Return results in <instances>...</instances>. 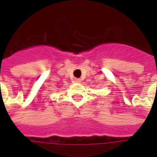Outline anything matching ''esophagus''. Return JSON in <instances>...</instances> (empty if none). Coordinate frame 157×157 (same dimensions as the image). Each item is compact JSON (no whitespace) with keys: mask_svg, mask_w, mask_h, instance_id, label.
Listing matches in <instances>:
<instances>
[{"mask_svg":"<svg viewBox=\"0 0 157 157\" xmlns=\"http://www.w3.org/2000/svg\"><path fill=\"white\" fill-rule=\"evenodd\" d=\"M74 82H76V83H79V82H82V81H81V79L75 78V80H74Z\"/></svg>","mask_w":157,"mask_h":157,"instance_id":"esophagus-1","label":"esophagus"}]
</instances>
